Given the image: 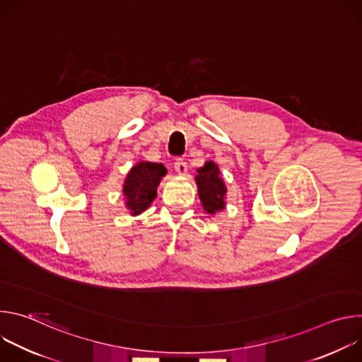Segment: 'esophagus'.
Listing matches in <instances>:
<instances>
[{
  "label": "esophagus",
  "mask_w": 362,
  "mask_h": 362,
  "mask_svg": "<svg viewBox=\"0 0 362 362\" xmlns=\"http://www.w3.org/2000/svg\"><path fill=\"white\" fill-rule=\"evenodd\" d=\"M175 169L179 175H186L187 172V163L183 159H176L175 160Z\"/></svg>",
  "instance_id": "1"
}]
</instances>
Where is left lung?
Wrapping results in <instances>:
<instances>
[{
    "instance_id": "8db88e82",
    "label": "left lung",
    "mask_w": 362,
    "mask_h": 362,
    "mask_svg": "<svg viewBox=\"0 0 362 362\" xmlns=\"http://www.w3.org/2000/svg\"><path fill=\"white\" fill-rule=\"evenodd\" d=\"M196 183L200 202L206 212L215 214L225 208L226 186L221 179V172L216 163L206 162L204 166L197 170Z\"/></svg>"
}]
</instances>
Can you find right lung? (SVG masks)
Returning <instances> with one entry per match:
<instances>
[{"label":"right lung","instance_id":"add662e5","mask_svg":"<svg viewBox=\"0 0 362 362\" xmlns=\"http://www.w3.org/2000/svg\"><path fill=\"white\" fill-rule=\"evenodd\" d=\"M166 175V168L162 163L140 162L129 172L123 193L126 196V206L133 215L146 211L153 199L158 196V186L160 179Z\"/></svg>","mask_w":362,"mask_h":362}]
</instances>
